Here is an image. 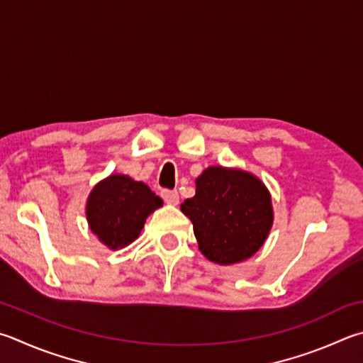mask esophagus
I'll use <instances>...</instances> for the list:
<instances>
[{"mask_svg":"<svg viewBox=\"0 0 363 363\" xmlns=\"http://www.w3.org/2000/svg\"><path fill=\"white\" fill-rule=\"evenodd\" d=\"M162 199L169 204H177L179 203V194H177V190L164 189V190H162Z\"/></svg>","mask_w":363,"mask_h":363,"instance_id":"esophagus-1","label":"esophagus"}]
</instances>
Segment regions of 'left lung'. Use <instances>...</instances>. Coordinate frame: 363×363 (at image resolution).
<instances>
[{
    "label": "left lung",
    "mask_w": 363,
    "mask_h": 363,
    "mask_svg": "<svg viewBox=\"0 0 363 363\" xmlns=\"http://www.w3.org/2000/svg\"><path fill=\"white\" fill-rule=\"evenodd\" d=\"M181 209L194 223L201 254L220 265L254 255L273 223L272 199L260 179L222 167L203 171L195 196Z\"/></svg>",
    "instance_id": "1"
}]
</instances>
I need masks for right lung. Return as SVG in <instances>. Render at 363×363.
Wrapping results in <instances>:
<instances>
[{
    "label": "right lung",
    "instance_id": "right-lung-1",
    "mask_svg": "<svg viewBox=\"0 0 363 363\" xmlns=\"http://www.w3.org/2000/svg\"><path fill=\"white\" fill-rule=\"evenodd\" d=\"M163 204L146 184L128 176L113 174L91 190L87 220L101 242L118 249L140 236L146 217Z\"/></svg>",
    "mask_w": 363,
    "mask_h": 363
}]
</instances>
